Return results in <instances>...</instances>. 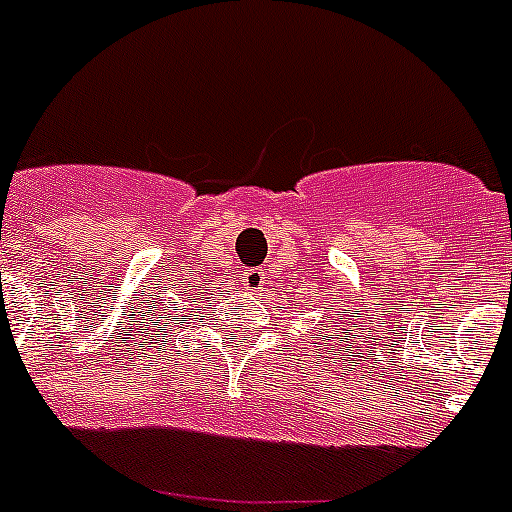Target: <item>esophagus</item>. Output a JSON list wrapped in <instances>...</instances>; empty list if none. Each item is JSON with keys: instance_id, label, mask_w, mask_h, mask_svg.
Instances as JSON below:
<instances>
[{"instance_id": "esophagus-1", "label": "esophagus", "mask_w": 512, "mask_h": 512, "mask_svg": "<svg viewBox=\"0 0 512 512\" xmlns=\"http://www.w3.org/2000/svg\"><path fill=\"white\" fill-rule=\"evenodd\" d=\"M243 287L248 289V292H261V289L266 287V271L264 269H246L243 271Z\"/></svg>"}]
</instances>
